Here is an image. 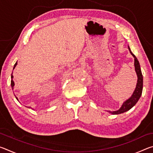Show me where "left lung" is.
<instances>
[{
    "mask_svg": "<svg viewBox=\"0 0 153 153\" xmlns=\"http://www.w3.org/2000/svg\"><path fill=\"white\" fill-rule=\"evenodd\" d=\"M128 49L129 51V53L131 55L134 56V67H135V71L137 75V77H138V80H137V84L136 88L134 90L133 94L129 97L128 99H127L126 101H124L123 103L121 105V107L120 108V109L114 111H107L108 113H110L113 115H118V114H121L123 113H125L126 111L131 109L134 105H135L138 100L140 98L142 92V88H143V77H142L140 65L139 61L138 59L136 57V56L131 53L130 50V48L128 46Z\"/></svg>",
    "mask_w": 153,
    "mask_h": 153,
    "instance_id": "1",
    "label": "left lung"
}]
</instances>
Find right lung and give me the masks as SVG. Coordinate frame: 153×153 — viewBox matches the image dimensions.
Instances as JSON below:
<instances>
[{
  "mask_svg": "<svg viewBox=\"0 0 153 153\" xmlns=\"http://www.w3.org/2000/svg\"><path fill=\"white\" fill-rule=\"evenodd\" d=\"M17 65V61L16 62V63H15V64L14 65V67H13V69L15 68V67H16V65ZM11 88H12V90H13L14 89V86H15V82H14V81H13V73H12V74H11ZM15 98H16V99L18 100V98H17V97H16V96L15 95ZM18 101H19V100H18ZM28 108H31V107H28Z\"/></svg>",
  "mask_w": 153,
  "mask_h": 153,
  "instance_id": "obj_1",
  "label": "right lung"
}]
</instances>
